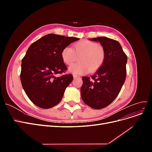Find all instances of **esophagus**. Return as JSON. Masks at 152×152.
Listing matches in <instances>:
<instances>
[{
	"label": "esophagus",
	"instance_id": "obj_1",
	"mask_svg": "<svg viewBox=\"0 0 152 152\" xmlns=\"http://www.w3.org/2000/svg\"><path fill=\"white\" fill-rule=\"evenodd\" d=\"M73 78H74V79H76V78H77V77H79V76H78L77 75H75V74H73Z\"/></svg>",
	"mask_w": 152,
	"mask_h": 152
}]
</instances>
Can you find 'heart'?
<instances>
[{
	"instance_id": "1",
	"label": "heart",
	"mask_w": 152,
	"mask_h": 152,
	"mask_svg": "<svg viewBox=\"0 0 152 152\" xmlns=\"http://www.w3.org/2000/svg\"><path fill=\"white\" fill-rule=\"evenodd\" d=\"M74 49L70 46L64 48L61 53L63 62L70 65L80 56L79 63L69 67V71L75 74H83L95 72L102 66L105 61L106 53L104 48L97 43L88 40H81L73 45Z\"/></svg>"
}]
</instances>
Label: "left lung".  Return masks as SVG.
I'll list each match as a JSON object with an SVG mask.
<instances>
[{
  "instance_id": "8db88e82",
  "label": "left lung",
  "mask_w": 152,
  "mask_h": 152,
  "mask_svg": "<svg viewBox=\"0 0 152 152\" xmlns=\"http://www.w3.org/2000/svg\"><path fill=\"white\" fill-rule=\"evenodd\" d=\"M90 40L100 42L106 58L103 65L94 75L82 77L81 97L89 107L102 109L112 103L120 93L126 77L127 57L115 40L104 37Z\"/></svg>"
}]
</instances>
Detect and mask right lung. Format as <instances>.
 Instances as JSON below:
<instances>
[{"label": "right lung", "mask_w": 152, "mask_h": 152, "mask_svg": "<svg viewBox=\"0 0 152 152\" xmlns=\"http://www.w3.org/2000/svg\"><path fill=\"white\" fill-rule=\"evenodd\" d=\"M78 40L50 34L32 43L27 50L21 61L20 80L26 94L36 106L46 109L60 102L73 79L72 74L64 73L67 67L61 53Z\"/></svg>", "instance_id": "add662e5"}]
</instances>
